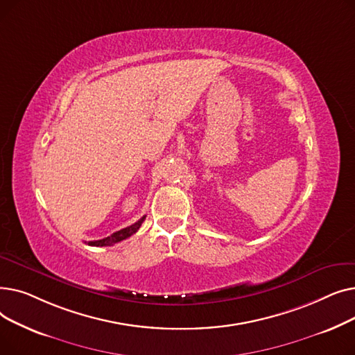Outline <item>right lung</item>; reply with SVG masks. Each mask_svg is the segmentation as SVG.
<instances>
[{
	"label": "right lung",
	"mask_w": 355,
	"mask_h": 355,
	"mask_svg": "<svg viewBox=\"0 0 355 355\" xmlns=\"http://www.w3.org/2000/svg\"><path fill=\"white\" fill-rule=\"evenodd\" d=\"M145 217H146V216L141 217L137 223H134L132 226H128V227H125V229H122V230H119V232H115L114 234H110V236H107V237H105V239H102V240L87 241V245H89V246H96V248H98V246L102 248V246H112V245H115V243H118V241H122V240L130 237L132 234H135V233L139 230V227H141V225L144 223Z\"/></svg>",
	"instance_id": "right-lung-1"
}]
</instances>
